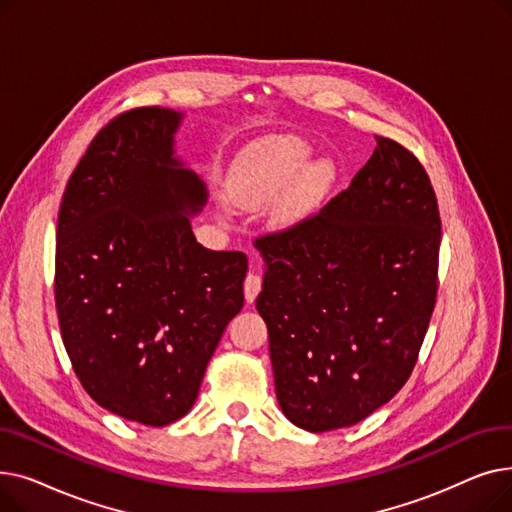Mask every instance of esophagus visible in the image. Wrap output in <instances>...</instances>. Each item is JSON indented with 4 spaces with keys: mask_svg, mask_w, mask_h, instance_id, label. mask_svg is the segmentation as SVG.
Returning a JSON list of instances; mask_svg holds the SVG:
<instances>
[{
    "mask_svg": "<svg viewBox=\"0 0 512 512\" xmlns=\"http://www.w3.org/2000/svg\"><path fill=\"white\" fill-rule=\"evenodd\" d=\"M259 290H261V278L255 276V274H249L245 278V299H247V303H253L257 299Z\"/></svg>",
    "mask_w": 512,
    "mask_h": 512,
    "instance_id": "esophagus-1",
    "label": "esophagus"
}]
</instances>
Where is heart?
Listing matches in <instances>:
<instances>
[{
	"label": "heart",
	"mask_w": 512,
	"mask_h": 512,
	"mask_svg": "<svg viewBox=\"0 0 512 512\" xmlns=\"http://www.w3.org/2000/svg\"><path fill=\"white\" fill-rule=\"evenodd\" d=\"M311 147L299 137H267L240 155L228 180L234 205L255 209L276 195L274 218L294 224L321 201L334 178L328 159L307 161Z\"/></svg>",
	"instance_id": "1"
}]
</instances>
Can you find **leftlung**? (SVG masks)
<instances>
[{
	"label": "left lung",
	"mask_w": 512,
	"mask_h": 512,
	"mask_svg": "<svg viewBox=\"0 0 512 512\" xmlns=\"http://www.w3.org/2000/svg\"><path fill=\"white\" fill-rule=\"evenodd\" d=\"M375 141L346 191L255 240L276 396L313 434L363 421L405 386L436 305L442 224L432 182L409 149Z\"/></svg>",
	"instance_id": "8db88e82"
}]
</instances>
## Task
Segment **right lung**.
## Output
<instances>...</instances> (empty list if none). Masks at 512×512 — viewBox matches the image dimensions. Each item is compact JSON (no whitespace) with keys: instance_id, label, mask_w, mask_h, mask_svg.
<instances>
[{"instance_id":"obj_1","label":"right lung","mask_w":512,"mask_h":512,"mask_svg":"<svg viewBox=\"0 0 512 512\" xmlns=\"http://www.w3.org/2000/svg\"><path fill=\"white\" fill-rule=\"evenodd\" d=\"M182 114L137 107L97 132L58 215L56 307L80 384L151 427L184 417L230 319L247 255L201 247L207 186L174 155Z\"/></svg>"}]
</instances>
